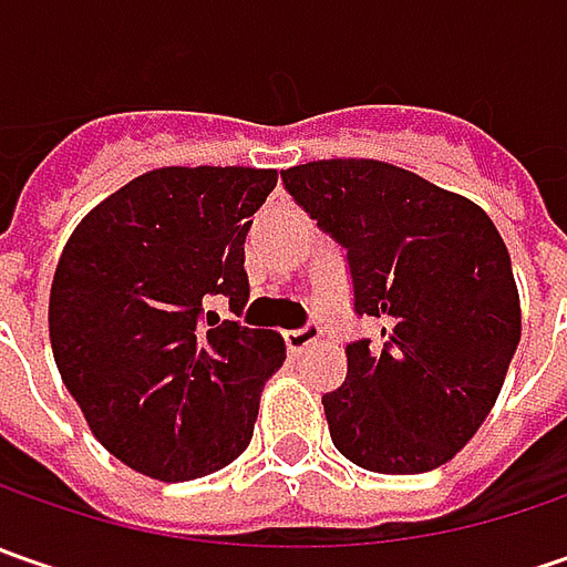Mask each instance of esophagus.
I'll list each match as a JSON object with an SVG mask.
<instances>
[{
	"instance_id": "34e87169",
	"label": "esophagus",
	"mask_w": 567,
	"mask_h": 567,
	"mask_svg": "<svg viewBox=\"0 0 567 567\" xmlns=\"http://www.w3.org/2000/svg\"><path fill=\"white\" fill-rule=\"evenodd\" d=\"M318 340V324H306V328H299V331H284V343H287V353L290 357H299L309 343H316Z\"/></svg>"
}]
</instances>
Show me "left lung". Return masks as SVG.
I'll list each match as a JSON object with an SVG mask.
<instances>
[{"mask_svg":"<svg viewBox=\"0 0 567 567\" xmlns=\"http://www.w3.org/2000/svg\"><path fill=\"white\" fill-rule=\"evenodd\" d=\"M293 202L347 249L353 312L381 350L347 343L324 394L331 442L375 473L447 464L489 416L520 340L512 255L464 195L381 161H312L280 173Z\"/></svg>","mask_w":567,"mask_h":567,"instance_id":"left-lung-1","label":"left lung"}]
</instances>
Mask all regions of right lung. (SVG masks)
I'll use <instances>...</instances> for the list:
<instances>
[{
  "label": "right lung",
  "instance_id": "add662e5",
  "mask_svg": "<svg viewBox=\"0 0 567 567\" xmlns=\"http://www.w3.org/2000/svg\"><path fill=\"white\" fill-rule=\"evenodd\" d=\"M277 186L255 166H164L100 202L69 236L50 290L55 365L91 432L144 476L183 483L251 442L277 331L210 312L249 302L246 236Z\"/></svg>",
  "mask_w": 567,
  "mask_h": 567
}]
</instances>
